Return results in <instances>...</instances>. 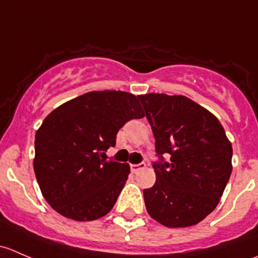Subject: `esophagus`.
<instances>
[{
	"label": "esophagus",
	"instance_id": "esophagus-1",
	"mask_svg": "<svg viewBox=\"0 0 258 258\" xmlns=\"http://www.w3.org/2000/svg\"><path fill=\"white\" fill-rule=\"evenodd\" d=\"M145 167H146L145 163H139V165H131V171H132V172L136 173L137 171L141 170V168H145Z\"/></svg>",
	"mask_w": 258,
	"mask_h": 258
}]
</instances>
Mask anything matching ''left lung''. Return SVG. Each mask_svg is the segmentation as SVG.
<instances>
[{
    "mask_svg": "<svg viewBox=\"0 0 258 258\" xmlns=\"http://www.w3.org/2000/svg\"><path fill=\"white\" fill-rule=\"evenodd\" d=\"M156 140V183L144 189L148 215L171 228L189 227L220 202L232 172V145L217 117L186 96H137Z\"/></svg>",
    "mask_w": 258,
    "mask_h": 258,
    "instance_id": "8db88e82",
    "label": "left lung"
}]
</instances>
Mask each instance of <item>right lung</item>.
I'll return each instance as SVG.
<instances>
[{
    "instance_id": "1",
    "label": "right lung",
    "mask_w": 258,
    "mask_h": 258,
    "mask_svg": "<svg viewBox=\"0 0 258 258\" xmlns=\"http://www.w3.org/2000/svg\"><path fill=\"white\" fill-rule=\"evenodd\" d=\"M135 95L91 91L62 103L36 132L33 170L46 201L75 221H93L114 206L130 175L128 163L107 161L118 130L142 118Z\"/></svg>"
}]
</instances>
